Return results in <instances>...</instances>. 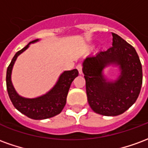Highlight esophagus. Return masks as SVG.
Returning <instances> with one entry per match:
<instances>
[{
    "instance_id": "1",
    "label": "esophagus",
    "mask_w": 148,
    "mask_h": 148,
    "mask_svg": "<svg viewBox=\"0 0 148 148\" xmlns=\"http://www.w3.org/2000/svg\"><path fill=\"white\" fill-rule=\"evenodd\" d=\"M76 68H77V70L78 71V73H79V74H82V64H81V63L77 64Z\"/></svg>"
}]
</instances>
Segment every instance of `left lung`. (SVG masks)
I'll return each mask as SVG.
<instances>
[{"mask_svg":"<svg viewBox=\"0 0 148 148\" xmlns=\"http://www.w3.org/2000/svg\"><path fill=\"white\" fill-rule=\"evenodd\" d=\"M112 42L107 51L87 58L83 62L87 100L93 111L103 116L122 114L136 102L143 82L142 65L136 50L112 32ZM110 63L120 66L117 80L106 82L102 70Z\"/></svg>","mask_w":148,"mask_h":148,"instance_id":"obj_1","label":"left lung"}]
</instances>
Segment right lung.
<instances>
[{"label":"right lung","mask_w":148,"mask_h":148,"mask_svg":"<svg viewBox=\"0 0 148 148\" xmlns=\"http://www.w3.org/2000/svg\"><path fill=\"white\" fill-rule=\"evenodd\" d=\"M36 41H38V39L32 41L24 48L16 53L7 69L6 86L9 98L11 100L12 105L18 111L27 116V117L34 120H43L53 117L56 115L59 114L63 109L66 102V97L69 89L74 78L77 77L78 71L77 69L65 71L59 77L58 82L55 87L43 96L33 99L24 98L19 96L12 84V69L18 55L24 51L28 47V45L30 43Z\"/></svg>","instance_id":"right-lung-1"}]
</instances>
